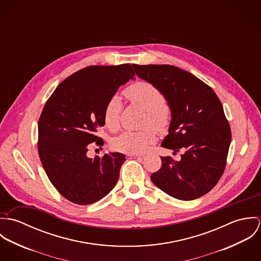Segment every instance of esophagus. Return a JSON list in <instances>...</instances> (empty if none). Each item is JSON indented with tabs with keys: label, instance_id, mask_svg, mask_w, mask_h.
Masks as SVG:
<instances>
[{
	"label": "esophagus",
	"instance_id": "34e87169",
	"mask_svg": "<svg viewBox=\"0 0 261 261\" xmlns=\"http://www.w3.org/2000/svg\"><path fill=\"white\" fill-rule=\"evenodd\" d=\"M127 156H128V159H137V160L144 158L143 154H139V153H128Z\"/></svg>",
	"mask_w": 261,
	"mask_h": 261
}]
</instances>
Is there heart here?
Returning <instances> with one entry per match:
<instances>
[{
  "label": "heart",
  "mask_w": 261,
  "mask_h": 261,
  "mask_svg": "<svg viewBox=\"0 0 261 261\" xmlns=\"http://www.w3.org/2000/svg\"><path fill=\"white\" fill-rule=\"evenodd\" d=\"M126 96L135 103L141 106L148 112L146 123L150 124L156 130H163L168 124V114L165 110L166 99L162 92L149 82H137L130 85L126 91ZM122 109L119 97L113 96L108 102L103 119L106 125L115 130L119 124V117ZM155 142V134L152 128L143 130H125L112 140V149L125 153H137L146 150L149 145Z\"/></svg>",
  "instance_id": "1"
}]
</instances>
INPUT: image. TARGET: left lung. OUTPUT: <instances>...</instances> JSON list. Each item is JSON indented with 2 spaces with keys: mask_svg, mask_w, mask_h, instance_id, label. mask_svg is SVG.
Here are the masks:
<instances>
[{
  "mask_svg": "<svg viewBox=\"0 0 261 261\" xmlns=\"http://www.w3.org/2000/svg\"><path fill=\"white\" fill-rule=\"evenodd\" d=\"M136 74L164 95L171 112L169 134L162 147L182 149L180 161L161 156L151 182L166 194L195 200L218 183L226 166L231 130L214 90L195 75L173 65L133 64Z\"/></svg>",
  "mask_w": 261,
  "mask_h": 261,
  "instance_id": "obj_1",
  "label": "left lung"
}]
</instances>
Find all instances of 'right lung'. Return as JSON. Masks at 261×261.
I'll return each instance as SVG.
<instances>
[{"label":"right lung","instance_id":"obj_1","mask_svg":"<svg viewBox=\"0 0 261 261\" xmlns=\"http://www.w3.org/2000/svg\"><path fill=\"white\" fill-rule=\"evenodd\" d=\"M135 79L130 64L88 66L63 80L47 100L38 122V151L52 185L67 200L88 205L107 196L125 162L121 152L87 156L105 125V109L119 86Z\"/></svg>","mask_w":261,"mask_h":261}]
</instances>
